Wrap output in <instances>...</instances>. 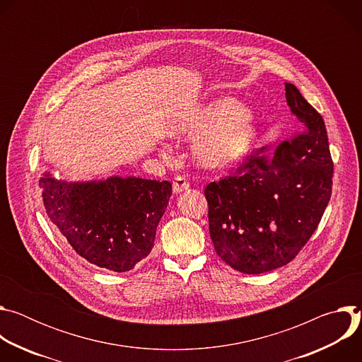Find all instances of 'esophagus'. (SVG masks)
Returning <instances> with one entry per match:
<instances>
[{
  "label": "esophagus",
  "mask_w": 362,
  "mask_h": 362,
  "mask_svg": "<svg viewBox=\"0 0 362 362\" xmlns=\"http://www.w3.org/2000/svg\"><path fill=\"white\" fill-rule=\"evenodd\" d=\"M189 186H190V185H189L187 179H185V177H182V176H176L175 180H173V192H175V193H182V192L187 190Z\"/></svg>",
  "instance_id": "esophagus-1"
}]
</instances>
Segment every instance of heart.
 I'll list each match as a JSON object with an SVG mask.
<instances>
[{"instance_id":"obj_1","label":"heart","mask_w":362,"mask_h":362,"mask_svg":"<svg viewBox=\"0 0 362 362\" xmlns=\"http://www.w3.org/2000/svg\"><path fill=\"white\" fill-rule=\"evenodd\" d=\"M170 139L193 137L192 158L203 169L225 170L246 159L256 147L257 132L249 109L236 98L221 97L180 113L166 126Z\"/></svg>"}]
</instances>
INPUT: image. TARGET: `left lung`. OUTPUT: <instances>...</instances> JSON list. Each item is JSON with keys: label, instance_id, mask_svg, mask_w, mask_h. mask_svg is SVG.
<instances>
[{"label": "left lung", "instance_id": "left-lung-1", "mask_svg": "<svg viewBox=\"0 0 362 362\" xmlns=\"http://www.w3.org/2000/svg\"><path fill=\"white\" fill-rule=\"evenodd\" d=\"M285 97L303 132L282 141L271 160L262 147L233 175L204 189L215 250L242 274L289 264L318 228L331 199L334 163L324 119L293 84L285 83Z\"/></svg>", "mask_w": 362, "mask_h": 362}]
</instances>
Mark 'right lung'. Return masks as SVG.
<instances>
[{
    "mask_svg": "<svg viewBox=\"0 0 362 362\" xmlns=\"http://www.w3.org/2000/svg\"><path fill=\"white\" fill-rule=\"evenodd\" d=\"M45 212L91 265L127 272L150 253L172 183L134 176L67 182L40 177Z\"/></svg>",
    "mask_w": 362,
    "mask_h": 362,
    "instance_id": "add662e5",
    "label": "right lung"
}]
</instances>
